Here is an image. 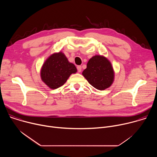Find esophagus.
I'll return each mask as SVG.
<instances>
[{
    "label": "esophagus",
    "mask_w": 157,
    "mask_h": 157,
    "mask_svg": "<svg viewBox=\"0 0 157 157\" xmlns=\"http://www.w3.org/2000/svg\"><path fill=\"white\" fill-rule=\"evenodd\" d=\"M77 70H78V71L79 73H80V72L81 71V70H82L81 66H77Z\"/></svg>",
    "instance_id": "esophagus-1"
}]
</instances>
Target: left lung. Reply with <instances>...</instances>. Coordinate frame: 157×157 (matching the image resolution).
Here are the masks:
<instances>
[{
  "label": "left lung",
  "instance_id": "8db88e82",
  "mask_svg": "<svg viewBox=\"0 0 157 157\" xmlns=\"http://www.w3.org/2000/svg\"><path fill=\"white\" fill-rule=\"evenodd\" d=\"M82 75L88 82L99 90H104L113 84L114 72L110 62L104 56L96 55L87 63Z\"/></svg>",
  "mask_w": 157,
  "mask_h": 157
}]
</instances>
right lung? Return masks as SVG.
I'll return each instance as SVG.
<instances>
[{"mask_svg":"<svg viewBox=\"0 0 157 157\" xmlns=\"http://www.w3.org/2000/svg\"><path fill=\"white\" fill-rule=\"evenodd\" d=\"M77 69L62 53H56L48 58L42 66L41 78L50 88L55 89L62 86Z\"/></svg>","mask_w":157,"mask_h":157,"instance_id":"add662e5","label":"right lung"}]
</instances>
